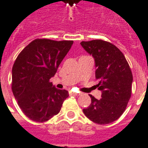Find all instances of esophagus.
I'll return each mask as SVG.
<instances>
[{
	"label": "esophagus",
	"mask_w": 148,
	"mask_h": 148,
	"mask_svg": "<svg viewBox=\"0 0 148 148\" xmlns=\"http://www.w3.org/2000/svg\"><path fill=\"white\" fill-rule=\"evenodd\" d=\"M70 94L71 95H74V96H78L80 95V93H79V92H71Z\"/></svg>",
	"instance_id": "obj_1"
}]
</instances>
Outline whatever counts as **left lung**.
I'll return each instance as SVG.
<instances>
[{"instance_id":"left-lung-1","label":"left lung","mask_w":148,"mask_h":148,"mask_svg":"<svg viewBox=\"0 0 148 148\" xmlns=\"http://www.w3.org/2000/svg\"><path fill=\"white\" fill-rule=\"evenodd\" d=\"M80 45L95 60L96 86L101 92L100 100L89 95L92 103L83 112L96 124H110L123 114L131 97L133 74L129 64L121 51L110 42L98 39Z\"/></svg>"}]
</instances>
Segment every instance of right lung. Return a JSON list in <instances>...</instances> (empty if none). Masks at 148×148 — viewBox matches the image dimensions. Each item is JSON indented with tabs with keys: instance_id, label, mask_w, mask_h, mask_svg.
<instances>
[{
	"instance_id": "1",
	"label": "right lung",
	"mask_w": 148,
	"mask_h": 148,
	"mask_svg": "<svg viewBox=\"0 0 148 148\" xmlns=\"http://www.w3.org/2000/svg\"><path fill=\"white\" fill-rule=\"evenodd\" d=\"M73 41L36 39L19 53L12 70V89L24 115L45 122L60 112L69 92L50 82Z\"/></svg>"
}]
</instances>
